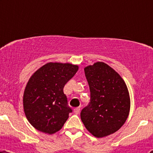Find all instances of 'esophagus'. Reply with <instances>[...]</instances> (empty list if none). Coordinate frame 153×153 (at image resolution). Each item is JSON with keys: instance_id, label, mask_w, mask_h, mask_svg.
Listing matches in <instances>:
<instances>
[{"instance_id": "1", "label": "esophagus", "mask_w": 153, "mask_h": 153, "mask_svg": "<svg viewBox=\"0 0 153 153\" xmlns=\"http://www.w3.org/2000/svg\"><path fill=\"white\" fill-rule=\"evenodd\" d=\"M80 111H81V109H80L79 107L75 108V109H74V112H75V113L77 114V115L80 113Z\"/></svg>"}]
</instances>
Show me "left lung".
<instances>
[{
  "label": "left lung",
  "mask_w": 153,
  "mask_h": 153,
  "mask_svg": "<svg viewBox=\"0 0 153 153\" xmlns=\"http://www.w3.org/2000/svg\"><path fill=\"white\" fill-rule=\"evenodd\" d=\"M90 89V103L82 109L81 118L96 138L114 133L124 125L130 109L127 86L121 75L104 62L84 68Z\"/></svg>",
  "instance_id": "1"
}]
</instances>
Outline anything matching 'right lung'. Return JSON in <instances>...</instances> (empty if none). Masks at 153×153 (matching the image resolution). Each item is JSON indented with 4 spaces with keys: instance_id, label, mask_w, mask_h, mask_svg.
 <instances>
[{
    "instance_id": "right-lung-1",
    "label": "right lung",
    "mask_w": 153,
    "mask_h": 153,
    "mask_svg": "<svg viewBox=\"0 0 153 153\" xmlns=\"http://www.w3.org/2000/svg\"><path fill=\"white\" fill-rule=\"evenodd\" d=\"M78 66L49 62L35 71L27 82L23 104L26 117L40 132L51 135L59 131L72 109L64 87L75 75Z\"/></svg>"
}]
</instances>
